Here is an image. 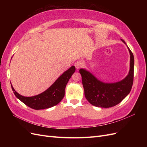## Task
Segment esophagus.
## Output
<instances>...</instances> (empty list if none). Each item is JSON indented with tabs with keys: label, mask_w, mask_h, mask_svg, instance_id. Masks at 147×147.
<instances>
[{
	"label": "esophagus",
	"mask_w": 147,
	"mask_h": 147,
	"mask_svg": "<svg viewBox=\"0 0 147 147\" xmlns=\"http://www.w3.org/2000/svg\"><path fill=\"white\" fill-rule=\"evenodd\" d=\"M74 65L75 67V68H76L77 69H78L80 68H81L82 67L83 65V63L81 61H78L75 62L74 64Z\"/></svg>",
	"instance_id": "1"
}]
</instances>
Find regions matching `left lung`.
Listing matches in <instances>:
<instances>
[{"label":"left lung","mask_w":147,"mask_h":147,"mask_svg":"<svg viewBox=\"0 0 147 147\" xmlns=\"http://www.w3.org/2000/svg\"><path fill=\"white\" fill-rule=\"evenodd\" d=\"M121 40L126 44L125 42ZM128 48V47H127ZM130 53V69L128 75L122 80L112 83L99 80L86 69H80L82 78L84 96L91 104L102 108H109L120 103L129 94L134 80V55Z\"/></svg>","instance_id":"left-lung-1"}]
</instances>
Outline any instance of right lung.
<instances>
[{"instance_id": "1", "label": "right lung", "mask_w": 147, "mask_h": 147, "mask_svg": "<svg viewBox=\"0 0 147 147\" xmlns=\"http://www.w3.org/2000/svg\"><path fill=\"white\" fill-rule=\"evenodd\" d=\"M75 71V66H72L62 74L46 91L37 96L32 97L21 96L14 90L11 84L12 90L18 99L31 109L41 110L50 108L59 104L63 99L66 84Z\"/></svg>"}]
</instances>
